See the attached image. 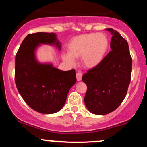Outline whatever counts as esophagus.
<instances>
[{
    "mask_svg": "<svg viewBox=\"0 0 147 147\" xmlns=\"http://www.w3.org/2000/svg\"><path fill=\"white\" fill-rule=\"evenodd\" d=\"M76 77H77V81H81L82 80V72H77V74H76Z\"/></svg>",
    "mask_w": 147,
    "mask_h": 147,
    "instance_id": "esophagus-1",
    "label": "esophagus"
}]
</instances>
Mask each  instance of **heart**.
<instances>
[{
    "label": "heart",
    "instance_id": "b5f03b06",
    "mask_svg": "<svg viewBox=\"0 0 147 147\" xmlns=\"http://www.w3.org/2000/svg\"><path fill=\"white\" fill-rule=\"evenodd\" d=\"M109 48V38L104 34H84L70 40L68 45V53L62 54V58L67 63L74 65L75 58L82 57L84 65L92 68L104 60Z\"/></svg>",
    "mask_w": 147,
    "mask_h": 147
}]
</instances>
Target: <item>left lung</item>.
Segmentation results:
<instances>
[{"label":"left lung","mask_w":147,"mask_h":147,"mask_svg":"<svg viewBox=\"0 0 147 147\" xmlns=\"http://www.w3.org/2000/svg\"><path fill=\"white\" fill-rule=\"evenodd\" d=\"M106 30L113 35L111 51L82 77L87 85L84 102L88 111L96 115L108 114L119 107L127 93L132 71L127 41L116 30Z\"/></svg>","instance_id":"left-lung-1"}]
</instances>
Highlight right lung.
Masks as SVG:
<instances>
[{
  "label": "right lung",
  "mask_w": 147,
  "mask_h": 147,
  "mask_svg": "<svg viewBox=\"0 0 147 147\" xmlns=\"http://www.w3.org/2000/svg\"><path fill=\"white\" fill-rule=\"evenodd\" d=\"M41 44L61 49L55 33L30 34L23 39L15 58V83L18 92L33 110L43 114L58 112L75 84V70L62 71L52 64L38 63L35 50Z\"/></svg>",
  "instance_id": "add662e5"
}]
</instances>
